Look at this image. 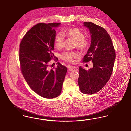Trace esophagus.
Wrapping results in <instances>:
<instances>
[{
	"label": "esophagus",
	"instance_id": "obj_1",
	"mask_svg": "<svg viewBox=\"0 0 131 131\" xmlns=\"http://www.w3.org/2000/svg\"><path fill=\"white\" fill-rule=\"evenodd\" d=\"M69 69L70 71H73V70H75V68H73V67H69Z\"/></svg>",
	"mask_w": 131,
	"mask_h": 131
}]
</instances>
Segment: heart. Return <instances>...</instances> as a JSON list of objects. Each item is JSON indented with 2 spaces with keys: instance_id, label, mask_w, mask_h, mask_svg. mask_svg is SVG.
Segmentation results:
<instances>
[{
  "instance_id": "heart-1",
  "label": "heart",
  "mask_w": 131,
  "mask_h": 131,
  "mask_svg": "<svg viewBox=\"0 0 131 131\" xmlns=\"http://www.w3.org/2000/svg\"><path fill=\"white\" fill-rule=\"evenodd\" d=\"M63 35L70 39L74 40V46L80 50H85L88 48L89 46V40L84 37L82 31L76 28H69L63 31ZM64 37L61 33H58L54 38V45L56 48L60 49L63 45ZM78 54L74 52H64L61 55V58L63 60L73 63L74 59L78 57Z\"/></svg>"
}]
</instances>
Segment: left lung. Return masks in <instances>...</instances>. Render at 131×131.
Instances as JSON below:
<instances>
[{"label":"left lung","mask_w":131,"mask_h":131,"mask_svg":"<svg viewBox=\"0 0 131 131\" xmlns=\"http://www.w3.org/2000/svg\"><path fill=\"white\" fill-rule=\"evenodd\" d=\"M88 28L91 43L83 62L92 61L93 68H79L78 84L81 92L92 95L103 88L111 75L115 60V51L109 34L103 28L92 22H84Z\"/></svg>","instance_id":"left-lung-1"}]
</instances>
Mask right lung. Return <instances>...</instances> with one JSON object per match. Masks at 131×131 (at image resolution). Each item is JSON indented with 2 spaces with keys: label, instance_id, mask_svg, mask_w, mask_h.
<instances>
[{
  "label": "right lung",
  "instance_id": "obj_1",
  "mask_svg": "<svg viewBox=\"0 0 131 131\" xmlns=\"http://www.w3.org/2000/svg\"><path fill=\"white\" fill-rule=\"evenodd\" d=\"M61 23H38L23 37L20 45L19 60L22 74L30 88L40 96L52 99L62 91L67 68L58 62L49 70V62L55 58L54 28Z\"/></svg>",
  "mask_w": 131,
  "mask_h": 131
}]
</instances>
